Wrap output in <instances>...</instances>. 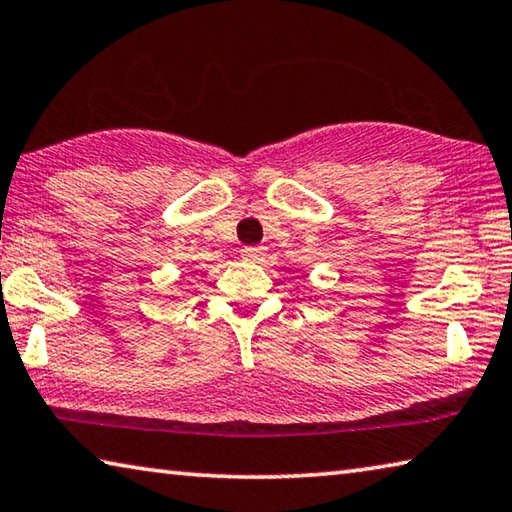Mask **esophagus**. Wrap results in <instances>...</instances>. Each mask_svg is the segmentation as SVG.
Masks as SVG:
<instances>
[{
    "label": "esophagus",
    "mask_w": 512,
    "mask_h": 512,
    "mask_svg": "<svg viewBox=\"0 0 512 512\" xmlns=\"http://www.w3.org/2000/svg\"><path fill=\"white\" fill-rule=\"evenodd\" d=\"M264 255H266L264 246H246L241 250V257L248 259V262H262Z\"/></svg>",
    "instance_id": "1"
}]
</instances>
